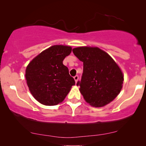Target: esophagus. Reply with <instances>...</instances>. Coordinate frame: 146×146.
<instances>
[{
  "instance_id": "34e87169",
  "label": "esophagus",
  "mask_w": 146,
  "mask_h": 146,
  "mask_svg": "<svg viewBox=\"0 0 146 146\" xmlns=\"http://www.w3.org/2000/svg\"><path fill=\"white\" fill-rule=\"evenodd\" d=\"M74 80L76 82V83L77 81L78 80V79H79V76L78 75H76V76H75L74 77Z\"/></svg>"
}]
</instances>
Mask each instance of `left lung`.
<instances>
[{
	"mask_svg": "<svg viewBox=\"0 0 146 146\" xmlns=\"http://www.w3.org/2000/svg\"><path fill=\"white\" fill-rule=\"evenodd\" d=\"M72 52L83 62L81 81H78L85 100L92 106L102 107L120 92L123 76L110 56L98 48L78 47Z\"/></svg>",
	"mask_w": 146,
	"mask_h": 146,
	"instance_id": "obj_1",
	"label": "left lung"
}]
</instances>
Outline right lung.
Returning a JSON list of instances; mask_svg holds the SVG:
<instances>
[{
    "mask_svg": "<svg viewBox=\"0 0 146 146\" xmlns=\"http://www.w3.org/2000/svg\"><path fill=\"white\" fill-rule=\"evenodd\" d=\"M71 51L70 46H52L42 52L27 67L28 86L32 95L42 104H58L75 85L68 68L62 63Z\"/></svg>",
    "mask_w": 146,
    "mask_h": 146,
    "instance_id": "add662e5",
    "label": "right lung"
}]
</instances>
